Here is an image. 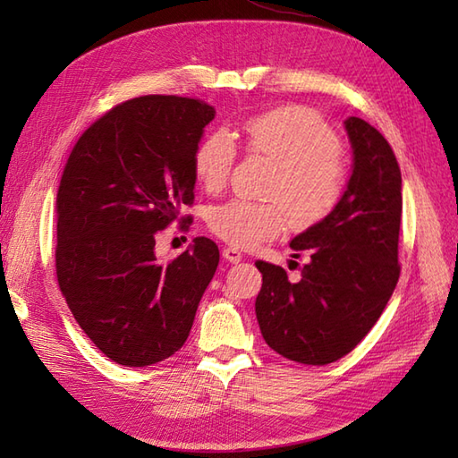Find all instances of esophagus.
I'll return each instance as SVG.
<instances>
[{
	"instance_id": "34e87169",
	"label": "esophagus",
	"mask_w": 458,
	"mask_h": 458,
	"mask_svg": "<svg viewBox=\"0 0 458 458\" xmlns=\"http://www.w3.org/2000/svg\"><path fill=\"white\" fill-rule=\"evenodd\" d=\"M222 258L230 261V264H238V261H242V251L236 250V248H224Z\"/></svg>"
}]
</instances>
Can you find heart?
Masks as SVG:
<instances>
[{
	"mask_svg": "<svg viewBox=\"0 0 458 458\" xmlns=\"http://www.w3.org/2000/svg\"><path fill=\"white\" fill-rule=\"evenodd\" d=\"M248 151L277 165L267 199L254 202L232 199L208 214L210 230L234 248H254L276 238L291 222L309 228L336 208L346 187V169L340 159L343 143L333 128L303 106H281L251 115L242 125ZM236 161V143L226 131H212L192 153L194 177L210 192L228 182Z\"/></svg>",
	"mask_w": 458,
	"mask_h": 458,
	"instance_id": "1",
	"label": "heart"
}]
</instances>
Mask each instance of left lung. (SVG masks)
<instances>
[{
  "label": "left lung",
  "instance_id": "1",
  "mask_svg": "<svg viewBox=\"0 0 458 458\" xmlns=\"http://www.w3.org/2000/svg\"><path fill=\"white\" fill-rule=\"evenodd\" d=\"M344 128L352 174L343 199L323 222L291 240L295 251L310 254L301 281L291 284L284 267L256 261L264 281L256 299L261 336L277 354L310 366L354 350L400 279V165L368 122L350 115Z\"/></svg>",
  "mask_w": 458,
  "mask_h": 458
}]
</instances>
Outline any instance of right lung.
I'll use <instances>...</instances> for the list:
<instances>
[{
  "label": "right lung",
  "instance_id": "right-lung-1",
  "mask_svg": "<svg viewBox=\"0 0 458 458\" xmlns=\"http://www.w3.org/2000/svg\"><path fill=\"white\" fill-rule=\"evenodd\" d=\"M212 106L181 96L118 104L76 141L56 194V277L92 343L130 368L157 364L187 340L218 246L194 238L163 266L155 234L192 204V153Z\"/></svg>",
  "mask_w": 458,
  "mask_h": 458
}]
</instances>
